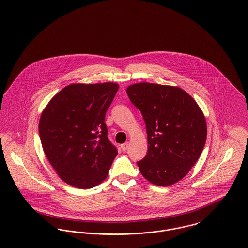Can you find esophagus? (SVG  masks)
<instances>
[{
  "instance_id": "obj_1",
  "label": "esophagus",
  "mask_w": 248,
  "mask_h": 248,
  "mask_svg": "<svg viewBox=\"0 0 248 248\" xmlns=\"http://www.w3.org/2000/svg\"><path fill=\"white\" fill-rule=\"evenodd\" d=\"M127 147H128V142H125V143L121 144V148H122L123 151H125V150L127 149Z\"/></svg>"
}]
</instances>
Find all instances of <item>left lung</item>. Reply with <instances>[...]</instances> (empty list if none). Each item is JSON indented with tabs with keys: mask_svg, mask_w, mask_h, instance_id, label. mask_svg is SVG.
Listing matches in <instances>:
<instances>
[{
	"mask_svg": "<svg viewBox=\"0 0 248 248\" xmlns=\"http://www.w3.org/2000/svg\"><path fill=\"white\" fill-rule=\"evenodd\" d=\"M126 93L145 122L148 150L137 165L141 175L160 186L182 180L205 144V117L184 89L158 83L129 85Z\"/></svg>",
	"mask_w": 248,
	"mask_h": 248,
	"instance_id": "left-lung-1",
	"label": "left lung"
}]
</instances>
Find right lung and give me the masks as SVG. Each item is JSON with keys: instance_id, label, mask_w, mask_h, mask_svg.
<instances>
[{"instance_id": "add662e5", "label": "right lung", "mask_w": 248, "mask_h": 248, "mask_svg": "<svg viewBox=\"0 0 248 248\" xmlns=\"http://www.w3.org/2000/svg\"><path fill=\"white\" fill-rule=\"evenodd\" d=\"M118 89L114 83H72L42 112L39 134L44 152L67 185L88 189L108 177L118 151L108 140L105 119Z\"/></svg>"}]
</instances>
